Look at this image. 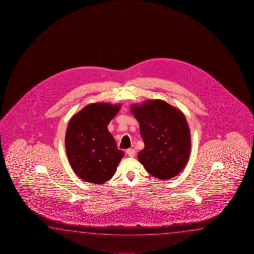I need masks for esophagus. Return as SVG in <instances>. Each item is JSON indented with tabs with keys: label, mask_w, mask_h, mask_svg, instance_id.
Returning a JSON list of instances; mask_svg holds the SVG:
<instances>
[{
	"label": "esophagus",
	"mask_w": 254,
	"mask_h": 254,
	"mask_svg": "<svg viewBox=\"0 0 254 254\" xmlns=\"http://www.w3.org/2000/svg\"><path fill=\"white\" fill-rule=\"evenodd\" d=\"M126 154L129 155V157H133L136 155V151L134 150L133 148H129L126 150Z\"/></svg>",
	"instance_id": "1"
}]
</instances>
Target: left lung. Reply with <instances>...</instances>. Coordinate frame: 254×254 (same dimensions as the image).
Masks as SVG:
<instances>
[{"label": "left lung", "mask_w": 254, "mask_h": 254, "mask_svg": "<svg viewBox=\"0 0 254 254\" xmlns=\"http://www.w3.org/2000/svg\"><path fill=\"white\" fill-rule=\"evenodd\" d=\"M145 147L138 153L146 172L159 180L177 176L190 157L191 136L183 113L165 101L147 100L132 105Z\"/></svg>", "instance_id": "left-lung-1"}]
</instances>
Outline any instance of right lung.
Returning <instances> with one entry per match:
<instances>
[{
    "label": "right lung",
    "mask_w": 254,
    "mask_h": 254,
    "mask_svg": "<svg viewBox=\"0 0 254 254\" xmlns=\"http://www.w3.org/2000/svg\"><path fill=\"white\" fill-rule=\"evenodd\" d=\"M120 108L121 105L90 104L69 121L65 151L82 181L103 184L114 176L125 153L117 148L108 125Z\"/></svg>",
    "instance_id": "1"
}]
</instances>
